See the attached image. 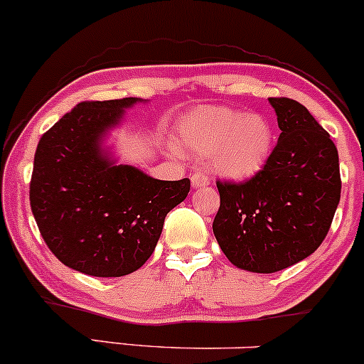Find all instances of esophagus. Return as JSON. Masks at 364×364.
Wrapping results in <instances>:
<instances>
[{"instance_id": "1", "label": "esophagus", "mask_w": 364, "mask_h": 364, "mask_svg": "<svg viewBox=\"0 0 364 364\" xmlns=\"http://www.w3.org/2000/svg\"><path fill=\"white\" fill-rule=\"evenodd\" d=\"M191 182H193L194 189H201V187H206L208 183H210V178L204 173H201V171H198V173H194L193 177H191Z\"/></svg>"}]
</instances>
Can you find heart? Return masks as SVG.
<instances>
[{"instance_id": "b5f03b06", "label": "heart", "mask_w": 364, "mask_h": 364, "mask_svg": "<svg viewBox=\"0 0 364 364\" xmlns=\"http://www.w3.org/2000/svg\"><path fill=\"white\" fill-rule=\"evenodd\" d=\"M181 144L198 156H210L211 168L232 181H244L270 160L275 134L261 113L208 106L182 120Z\"/></svg>"}]
</instances>
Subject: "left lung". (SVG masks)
Masks as SVG:
<instances>
[{
  "mask_svg": "<svg viewBox=\"0 0 364 364\" xmlns=\"http://www.w3.org/2000/svg\"><path fill=\"white\" fill-rule=\"evenodd\" d=\"M282 130L270 160L246 182H216L213 234L232 264L275 273L313 255L341 201L338 153L311 113L289 97H270Z\"/></svg>",
  "mask_w": 364,
  "mask_h": 364,
  "instance_id": "1",
  "label": "left lung"
}]
</instances>
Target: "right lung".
I'll return each mask as SVG.
<instances>
[{
  "mask_svg": "<svg viewBox=\"0 0 364 364\" xmlns=\"http://www.w3.org/2000/svg\"><path fill=\"white\" fill-rule=\"evenodd\" d=\"M139 97L84 101L43 134L31 208L53 255L91 277H124L153 255L165 216L187 198L189 178L158 181L117 165L101 148Z\"/></svg>",
  "mask_w": 364,
  "mask_h": 364,
  "instance_id": "right-lung-1",
  "label": "right lung"
}]
</instances>
